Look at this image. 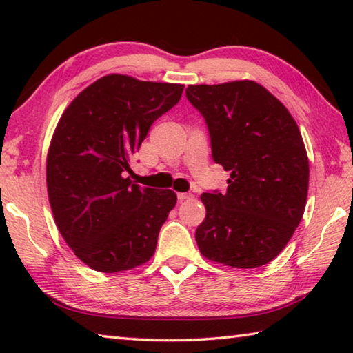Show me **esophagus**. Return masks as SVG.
<instances>
[{"label":"esophagus","instance_id":"1","mask_svg":"<svg viewBox=\"0 0 353 353\" xmlns=\"http://www.w3.org/2000/svg\"><path fill=\"white\" fill-rule=\"evenodd\" d=\"M194 198V196L193 194H191V193H179L177 194V199L179 201H190V199H193Z\"/></svg>","mask_w":353,"mask_h":353}]
</instances>
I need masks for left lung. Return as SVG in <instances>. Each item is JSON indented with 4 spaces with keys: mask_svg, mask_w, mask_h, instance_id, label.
I'll return each instance as SVG.
<instances>
[{
    "mask_svg": "<svg viewBox=\"0 0 353 353\" xmlns=\"http://www.w3.org/2000/svg\"><path fill=\"white\" fill-rule=\"evenodd\" d=\"M187 98L205 118L213 160L230 172L224 194H201L207 210L196 229L201 254L240 270L266 265L305 210L310 168L301 130L254 81L188 85Z\"/></svg>",
    "mask_w": 353,
    "mask_h": 353,
    "instance_id": "obj_1",
    "label": "left lung"
}]
</instances>
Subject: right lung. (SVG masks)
<instances>
[{
    "instance_id": "1",
    "label": "right lung",
    "mask_w": 353,
    "mask_h": 353,
    "mask_svg": "<svg viewBox=\"0 0 353 353\" xmlns=\"http://www.w3.org/2000/svg\"><path fill=\"white\" fill-rule=\"evenodd\" d=\"M182 92V83L107 74L59 119L46 157L48 198L65 243L94 271H129L155 252L177 196L141 188L126 172L149 128Z\"/></svg>"
}]
</instances>
